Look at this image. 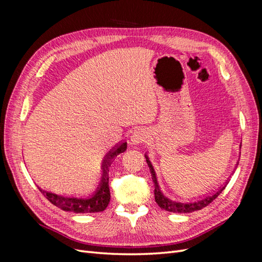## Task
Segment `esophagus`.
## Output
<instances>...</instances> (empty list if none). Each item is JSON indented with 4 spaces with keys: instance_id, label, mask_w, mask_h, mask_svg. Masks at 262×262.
Listing matches in <instances>:
<instances>
[{
    "instance_id": "obj_1",
    "label": "esophagus",
    "mask_w": 262,
    "mask_h": 262,
    "mask_svg": "<svg viewBox=\"0 0 262 262\" xmlns=\"http://www.w3.org/2000/svg\"><path fill=\"white\" fill-rule=\"evenodd\" d=\"M148 138V132L144 129H138L132 133L131 136V143L134 145H138L143 143Z\"/></svg>"
}]
</instances>
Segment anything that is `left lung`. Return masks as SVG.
Returning a JSON list of instances; mask_svg holds the SVG:
<instances>
[{
	"label": "left lung",
	"mask_w": 262,
	"mask_h": 262,
	"mask_svg": "<svg viewBox=\"0 0 262 262\" xmlns=\"http://www.w3.org/2000/svg\"><path fill=\"white\" fill-rule=\"evenodd\" d=\"M146 158V163L149 167L150 170V175H152V179L154 182V194H155V201L158 204V207L161 209L168 211V212H173V213H190V212H194L198 210H201L202 208L207 207L209 205L213 200H215L216 198L219 196V194L223 191L225 189V187L227 186V184L229 182V178H227V180L225 181V184L220 187V189H217V191H214L213 193H210L208 195H204L203 198H201L200 200L196 201H191V202H177V201H172L170 199H168L167 196H165L162 192V190L160 188V185L157 182V178H156V173L155 170L153 168V165L150 163L149 158L147 155H145ZM238 165V163H237ZM237 167V166H236Z\"/></svg>",
	"instance_id": "obj_1"
}]
</instances>
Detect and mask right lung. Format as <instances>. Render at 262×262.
Returning a JSON list of instances; mask_svg holds the SVG:
<instances>
[{
	"instance_id": "add662e5",
	"label": "right lung",
	"mask_w": 262,
	"mask_h": 262,
	"mask_svg": "<svg viewBox=\"0 0 262 262\" xmlns=\"http://www.w3.org/2000/svg\"><path fill=\"white\" fill-rule=\"evenodd\" d=\"M126 149V142L117 144L113 147L104 157L101 162L102 175L100 184L98 185L96 191L93 192L89 198H74V196H64L60 194H55L50 191L38 187L40 192L48 199L55 207L60 208L63 211H69L73 213H95L104 211L110 201V191H109V176L108 167L112 164V160L123 153Z\"/></svg>"
}]
</instances>
